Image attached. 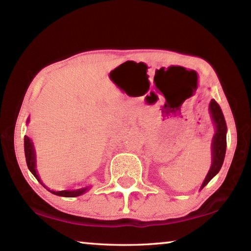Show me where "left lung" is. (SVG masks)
<instances>
[{
  "mask_svg": "<svg viewBox=\"0 0 251 251\" xmlns=\"http://www.w3.org/2000/svg\"><path fill=\"white\" fill-rule=\"evenodd\" d=\"M209 112L216 127V133L214 135V138H212V143H211V155H212L211 167L207 174L205 180L202 182L201 189H202L203 187H205L208 182L212 179V178L217 175L218 172L220 171V168L223 166L225 155H226L227 125H226V121H225L224 114L222 112V108H220V106L215 100H211L210 101Z\"/></svg>",
  "mask_w": 251,
  "mask_h": 251,
  "instance_id": "left-lung-1",
  "label": "left lung"
}]
</instances>
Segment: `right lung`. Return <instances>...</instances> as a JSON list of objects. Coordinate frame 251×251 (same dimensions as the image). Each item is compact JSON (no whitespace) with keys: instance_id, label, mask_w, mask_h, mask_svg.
<instances>
[{"instance_id":"obj_1","label":"right lung","mask_w":251,"mask_h":251,"mask_svg":"<svg viewBox=\"0 0 251 251\" xmlns=\"http://www.w3.org/2000/svg\"><path fill=\"white\" fill-rule=\"evenodd\" d=\"M28 121H29V118H27V123H28ZM24 151H25V158H26V164H27L29 172H31L34 175V177H35L36 179L39 180L42 185H43V182H42L40 179L39 174H37V172H36V155H35V151H34L33 143L31 139L27 137V136H24ZM88 188H90V187H84V188L74 189V190H61V192H55V190H50L49 188H46V189L50 190V192L54 195H57V196L77 197V196H80L82 194L86 193Z\"/></svg>"}]
</instances>
